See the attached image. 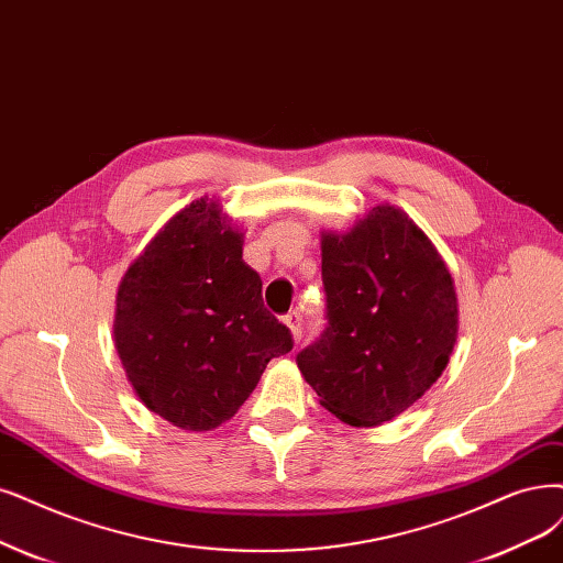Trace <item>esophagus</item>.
Segmentation results:
<instances>
[{"mask_svg":"<svg viewBox=\"0 0 563 563\" xmlns=\"http://www.w3.org/2000/svg\"><path fill=\"white\" fill-rule=\"evenodd\" d=\"M285 324L289 327V334H292V339H295V343H299L301 341V313H297V310H292V313L289 316H285Z\"/></svg>","mask_w":563,"mask_h":563,"instance_id":"1","label":"esophagus"}]
</instances>
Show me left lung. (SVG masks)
<instances>
[{"instance_id": "obj_1", "label": "left lung", "mask_w": 563, "mask_h": 563, "mask_svg": "<svg viewBox=\"0 0 563 563\" xmlns=\"http://www.w3.org/2000/svg\"><path fill=\"white\" fill-rule=\"evenodd\" d=\"M327 329L297 355L320 404L350 427L397 418L441 378L460 329L445 260L406 211L378 203L322 232Z\"/></svg>"}]
</instances>
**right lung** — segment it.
Listing matches in <instances>:
<instances>
[{
	"mask_svg": "<svg viewBox=\"0 0 563 563\" xmlns=\"http://www.w3.org/2000/svg\"><path fill=\"white\" fill-rule=\"evenodd\" d=\"M113 343L141 404L185 431L232 420L266 364L292 350L243 262V232L208 197L178 211L130 264Z\"/></svg>",
	"mask_w": 563,
	"mask_h": 563,
	"instance_id": "add662e5",
	"label": "right lung"
}]
</instances>
